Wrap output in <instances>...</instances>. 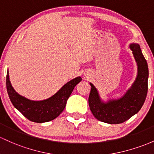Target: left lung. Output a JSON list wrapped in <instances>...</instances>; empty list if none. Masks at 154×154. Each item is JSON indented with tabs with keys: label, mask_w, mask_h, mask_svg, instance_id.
I'll return each mask as SVG.
<instances>
[{
	"label": "left lung",
	"mask_w": 154,
	"mask_h": 154,
	"mask_svg": "<svg viewBox=\"0 0 154 154\" xmlns=\"http://www.w3.org/2000/svg\"><path fill=\"white\" fill-rule=\"evenodd\" d=\"M132 51L137 66V75L134 82L123 95L118 98H110L105 101L98 90L90 82L91 90L89 106L92 115L100 121L109 124H119L136 115L141 109L148 92V67L140 45L131 43Z\"/></svg>",
	"instance_id": "left-lung-1"
}]
</instances>
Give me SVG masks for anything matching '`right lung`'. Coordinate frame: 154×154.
<instances>
[{
  "label": "right lung",
  "instance_id": "add662e5",
  "mask_svg": "<svg viewBox=\"0 0 154 154\" xmlns=\"http://www.w3.org/2000/svg\"><path fill=\"white\" fill-rule=\"evenodd\" d=\"M82 81L80 76L67 82L57 93L42 100H32L18 94L9 80V70L6 75V89L13 106L27 119L35 123H45L54 120L65 108L67 99L74 87Z\"/></svg>",
  "mask_w": 154,
  "mask_h": 154
}]
</instances>
